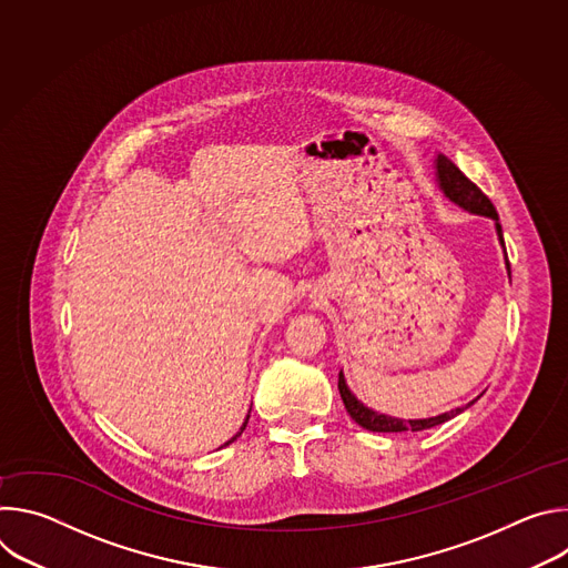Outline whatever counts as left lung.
Instances as JSON below:
<instances>
[{
    "label": "left lung",
    "instance_id": "obj_1",
    "mask_svg": "<svg viewBox=\"0 0 568 568\" xmlns=\"http://www.w3.org/2000/svg\"><path fill=\"white\" fill-rule=\"evenodd\" d=\"M434 169H436V184L440 189V193L454 202L456 206H460L463 211L471 213V215H483V217H490L495 222V229H497V237H499V245L504 247L506 252V245H504V231H501V224H499V215H497V209L493 206V202L483 195V191L471 184L460 171L458 166L454 164L452 159H447L445 154H436L434 159ZM506 270H508V276H510V263H508V256H506ZM339 393H342V399L346 404V412L351 414V418L368 429V432H379V434H399V432H423V429H432L436 425H443L447 420H452L454 416H458L460 412H465L467 407H471V402H467L465 407L460 409H452V412H445L440 416H434V418H416V420H404V418H393V416H386V414H379L371 407H366V404L348 388L346 384V375L344 371H339Z\"/></svg>",
    "mask_w": 568,
    "mask_h": 568
}]
</instances>
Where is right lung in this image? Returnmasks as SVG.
I'll use <instances>...</instances> for the list:
<instances>
[{
    "instance_id": "obj_1",
    "label": "right lung",
    "mask_w": 568,
    "mask_h": 568,
    "mask_svg": "<svg viewBox=\"0 0 568 568\" xmlns=\"http://www.w3.org/2000/svg\"><path fill=\"white\" fill-rule=\"evenodd\" d=\"M250 412H252V409H250ZM247 423H250V416H247V418H245V423H242V427H240V432H237V434H235V436H233V438H229V440H226V443H224V445H222V447H226V445H231V443H233V440H235V438H237V436H240V434H242V432H245V427H247Z\"/></svg>"
}]
</instances>
